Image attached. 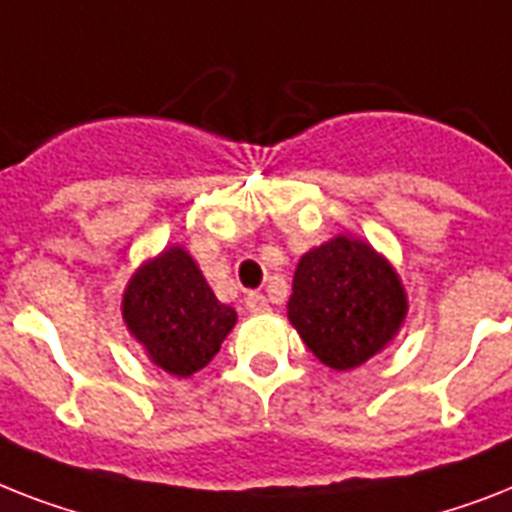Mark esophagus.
<instances>
[{
    "label": "esophagus",
    "instance_id": "1",
    "mask_svg": "<svg viewBox=\"0 0 512 512\" xmlns=\"http://www.w3.org/2000/svg\"><path fill=\"white\" fill-rule=\"evenodd\" d=\"M247 310L249 313H268L270 310V302L265 294L260 292H249L247 294Z\"/></svg>",
    "mask_w": 512,
    "mask_h": 512
}]
</instances>
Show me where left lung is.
<instances>
[{"label":"left lung","instance_id":"left-lung-1","mask_svg":"<svg viewBox=\"0 0 512 512\" xmlns=\"http://www.w3.org/2000/svg\"><path fill=\"white\" fill-rule=\"evenodd\" d=\"M407 307L394 265L363 239L339 234L299 257L286 315L323 365L350 371L394 342Z\"/></svg>","mask_w":512,"mask_h":512}]
</instances>
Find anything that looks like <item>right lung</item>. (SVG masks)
<instances>
[{
  "label": "right lung",
  "mask_w": 512,
  "mask_h": 512,
  "mask_svg": "<svg viewBox=\"0 0 512 512\" xmlns=\"http://www.w3.org/2000/svg\"><path fill=\"white\" fill-rule=\"evenodd\" d=\"M120 313L149 363L178 378L202 371L236 326L234 307L215 297L181 244H170L134 270Z\"/></svg>",
  "instance_id": "add662e5"
}]
</instances>
